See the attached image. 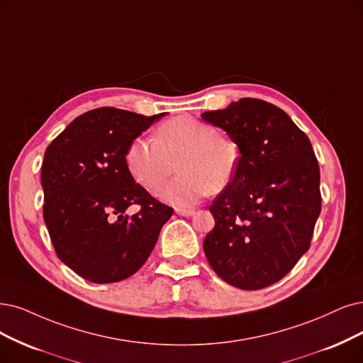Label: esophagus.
<instances>
[{
	"instance_id": "34e87169",
	"label": "esophagus",
	"mask_w": 363,
	"mask_h": 363,
	"mask_svg": "<svg viewBox=\"0 0 363 363\" xmlns=\"http://www.w3.org/2000/svg\"><path fill=\"white\" fill-rule=\"evenodd\" d=\"M177 213L182 217H191V216H194L196 211L191 208H177Z\"/></svg>"
}]
</instances>
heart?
Masks as SVG:
<instances>
[{
	"instance_id": "1",
	"label": "heart",
	"mask_w": 363,
	"mask_h": 363,
	"mask_svg": "<svg viewBox=\"0 0 363 363\" xmlns=\"http://www.w3.org/2000/svg\"><path fill=\"white\" fill-rule=\"evenodd\" d=\"M125 163L142 186L158 194L167 179L181 170L163 193L167 202L190 206L212 193L229 186L239 169L238 143L216 127L182 115L157 127L154 140L136 138L125 150Z\"/></svg>"
}]
</instances>
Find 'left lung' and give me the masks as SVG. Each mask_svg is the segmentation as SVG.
I'll return each instance as SVG.
<instances>
[{
  "label": "left lung",
  "mask_w": 363,
  "mask_h": 363,
  "mask_svg": "<svg viewBox=\"0 0 363 363\" xmlns=\"http://www.w3.org/2000/svg\"><path fill=\"white\" fill-rule=\"evenodd\" d=\"M238 143L233 182L209 211L203 250L227 284L260 290L286 277L311 245L321 211L320 169L306 134L279 107L240 99L202 113Z\"/></svg>",
  "instance_id": "1"
}]
</instances>
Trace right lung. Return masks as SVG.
<instances>
[{
  "label": "right lung",
  "mask_w": 363,
  "mask_h": 363,
  "mask_svg": "<svg viewBox=\"0 0 363 363\" xmlns=\"http://www.w3.org/2000/svg\"><path fill=\"white\" fill-rule=\"evenodd\" d=\"M154 116L99 107L73 119L46 147L43 218L58 259L96 284L136 274L173 209L136 184L125 163L128 143ZM139 204L134 216L125 211Z\"/></svg>",
  "instance_id": "obj_1"
}]
</instances>
